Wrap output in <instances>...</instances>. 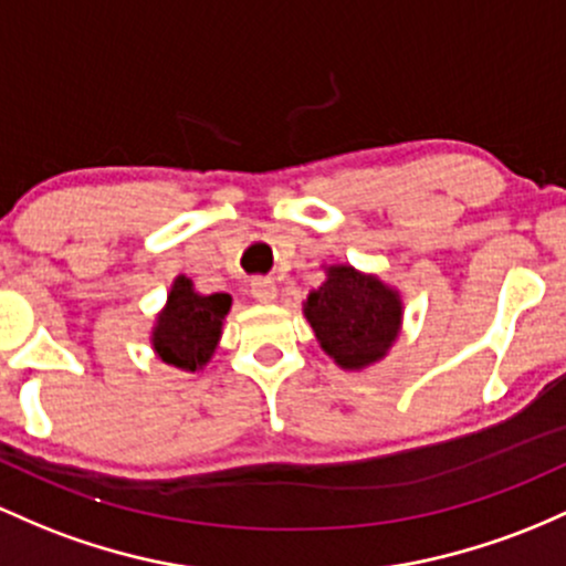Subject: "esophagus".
I'll return each instance as SVG.
<instances>
[{
  "mask_svg": "<svg viewBox=\"0 0 566 566\" xmlns=\"http://www.w3.org/2000/svg\"><path fill=\"white\" fill-rule=\"evenodd\" d=\"M250 293L254 301L271 303L273 297H276V284H273V279H269V276H258V279H252Z\"/></svg>",
  "mask_w": 566,
  "mask_h": 566,
  "instance_id": "obj_1",
  "label": "esophagus"
}]
</instances>
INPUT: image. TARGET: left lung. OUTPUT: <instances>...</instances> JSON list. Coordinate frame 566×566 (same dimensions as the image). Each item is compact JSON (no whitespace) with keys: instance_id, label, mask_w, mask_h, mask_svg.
<instances>
[{"instance_id":"8db88e82","label":"left lung","mask_w":566,"mask_h":566,"mask_svg":"<svg viewBox=\"0 0 566 566\" xmlns=\"http://www.w3.org/2000/svg\"><path fill=\"white\" fill-rule=\"evenodd\" d=\"M316 340L340 368H365L387 354L400 331V301L374 276L349 265L327 271V282L306 297Z\"/></svg>"}]
</instances>
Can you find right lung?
Listing matches in <instances>:
<instances>
[{
	"instance_id": "obj_1",
	"label": "right lung",
	"mask_w": 566,
	"mask_h": 566,
	"mask_svg": "<svg viewBox=\"0 0 566 566\" xmlns=\"http://www.w3.org/2000/svg\"><path fill=\"white\" fill-rule=\"evenodd\" d=\"M228 308H231V295H198L192 293L190 279L179 276L153 333L155 352L164 363L198 370L212 357Z\"/></svg>"
}]
</instances>
